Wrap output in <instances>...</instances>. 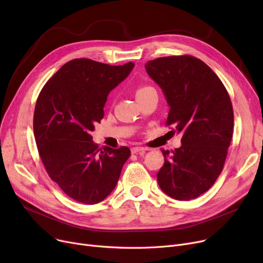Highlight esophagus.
<instances>
[{
    "instance_id": "obj_1",
    "label": "esophagus",
    "mask_w": 263,
    "mask_h": 263,
    "mask_svg": "<svg viewBox=\"0 0 263 263\" xmlns=\"http://www.w3.org/2000/svg\"><path fill=\"white\" fill-rule=\"evenodd\" d=\"M146 150H147V149L144 148V147H133V148L131 149L132 154H145Z\"/></svg>"
}]
</instances>
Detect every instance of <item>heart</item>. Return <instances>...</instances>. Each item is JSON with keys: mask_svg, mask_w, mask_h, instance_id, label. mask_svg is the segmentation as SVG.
Listing matches in <instances>:
<instances>
[{"mask_svg": "<svg viewBox=\"0 0 263 263\" xmlns=\"http://www.w3.org/2000/svg\"><path fill=\"white\" fill-rule=\"evenodd\" d=\"M150 90H153V88L149 87V86H145V85L139 86V87L136 88V91H135L136 92V98H137V97H140V96H143V95L147 93Z\"/></svg>", "mask_w": 263, "mask_h": 263, "instance_id": "heart-1", "label": "heart"}]
</instances>
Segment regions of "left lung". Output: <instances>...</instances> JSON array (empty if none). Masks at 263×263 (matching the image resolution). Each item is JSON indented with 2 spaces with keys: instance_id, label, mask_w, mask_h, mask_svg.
Instances as JSON below:
<instances>
[{
  "instance_id": "1",
  "label": "left lung",
  "mask_w": 263,
  "mask_h": 263,
  "mask_svg": "<svg viewBox=\"0 0 263 263\" xmlns=\"http://www.w3.org/2000/svg\"><path fill=\"white\" fill-rule=\"evenodd\" d=\"M145 68L171 107L166 126L182 133L180 147L162 150L158 183L174 199L196 198L223 171L233 133L230 97L212 69L191 55L159 58Z\"/></svg>"
}]
</instances>
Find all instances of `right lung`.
I'll return each mask as SVG.
<instances>
[{
  "mask_svg": "<svg viewBox=\"0 0 263 263\" xmlns=\"http://www.w3.org/2000/svg\"><path fill=\"white\" fill-rule=\"evenodd\" d=\"M132 62L110 66L89 59L66 63L41 89L35 105L34 135L52 180L76 201L95 204L114 190L131 151L98 148L91 131L104 115L109 91L126 79Z\"/></svg>",
  "mask_w": 263,
  "mask_h": 263,
  "instance_id": "right-lung-1",
  "label": "right lung"
}]
</instances>
